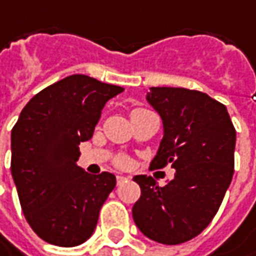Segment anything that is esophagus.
<instances>
[{
  "label": "esophagus",
  "mask_w": 256,
  "mask_h": 256,
  "mask_svg": "<svg viewBox=\"0 0 256 256\" xmlns=\"http://www.w3.org/2000/svg\"><path fill=\"white\" fill-rule=\"evenodd\" d=\"M126 179H128V178H124V176H120V174H118V176L116 178L117 184H122L123 182H124V180H126Z\"/></svg>",
  "instance_id": "obj_1"
}]
</instances>
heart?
I'll list each match as a JSON object with an SVG mask.
<instances>
[{
    "label": "heart",
    "instance_id": "obj_1",
    "mask_svg": "<svg viewBox=\"0 0 256 256\" xmlns=\"http://www.w3.org/2000/svg\"><path fill=\"white\" fill-rule=\"evenodd\" d=\"M138 110H143V108H136V110H133V112H138ZM117 164H118V166H126V164H128V159H126V158L117 159Z\"/></svg>",
    "mask_w": 256,
    "mask_h": 256
}]
</instances>
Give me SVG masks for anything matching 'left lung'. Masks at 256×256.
<instances>
[{
	"label": "left lung",
	"mask_w": 256,
	"mask_h": 256,
	"mask_svg": "<svg viewBox=\"0 0 256 256\" xmlns=\"http://www.w3.org/2000/svg\"><path fill=\"white\" fill-rule=\"evenodd\" d=\"M146 98L163 122L150 166L170 163L176 173L164 186L134 176L142 194L132 214L144 236L178 245L198 236L216 215L234 176L236 132L226 107L202 92L152 87Z\"/></svg>",
	"instance_id": "1"
}]
</instances>
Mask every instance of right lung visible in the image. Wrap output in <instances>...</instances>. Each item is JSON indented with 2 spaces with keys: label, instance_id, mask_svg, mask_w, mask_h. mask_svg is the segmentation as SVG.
Segmentation results:
<instances>
[{
  "label": "right lung",
  "instance_id": "obj_1",
  "mask_svg": "<svg viewBox=\"0 0 256 256\" xmlns=\"http://www.w3.org/2000/svg\"><path fill=\"white\" fill-rule=\"evenodd\" d=\"M124 88L72 74L34 96L11 130V173L24 216L51 245L77 246L94 232L116 176L90 174L76 162L102 110Z\"/></svg>",
  "mask_w": 256,
  "mask_h": 256
}]
</instances>
